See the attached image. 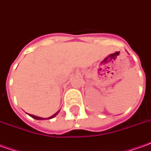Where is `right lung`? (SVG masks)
<instances>
[{
	"label": "right lung",
	"mask_w": 151,
	"mask_h": 151,
	"mask_svg": "<svg viewBox=\"0 0 151 151\" xmlns=\"http://www.w3.org/2000/svg\"><path fill=\"white\" fill-rule=\"evenodd\" d=\"M60 112V110L59 111H57V112L55 113V114H54L53 115L50 116V117H49V118H41V117H38V116H35V115H32V114H28V115L30 116V117H32V118H33V119H35L37 120H44V119H53L54 117H55V116L57 115L58 113Z\"/></svg>",
	"instance_id": "1"
}]
</instances>
